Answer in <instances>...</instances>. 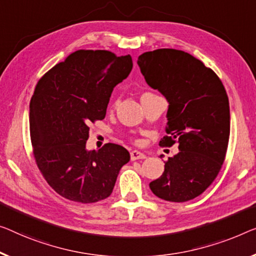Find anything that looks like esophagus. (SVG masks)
Masks as SVG:
<instances>
[{
	"label": "esophagus",
	"instance_id": "esophagus-1",
	"mask_svg": "<svg viewBox=\"0 0 256 256\" xmlns=\"http://www.w3.org/2000/svg\"><path fill=\"white\" fill-rule=\"evenodd\" d=\"M142 158H146V155L142 154V152H140L138 150H132L131 152V160H132V161H136V160H142Z\"/></svg>",
	"mask_w": 256,
	"mask_h": 256
}]
</instances>
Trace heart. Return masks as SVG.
<instances>
[{"mask_svg":"<svg viewBox=\"0 0 256 256\" xmlns=\"http://www.w3.org/2000/svg\"><path fill=\"white\" fill-rule=\"evenodd\" d=\"M144 94H152V93H144Z\"/></svg>","mask_w":256,"mask_h":256,"instance_id":"heart-1","label":"heart"}]
</instances>
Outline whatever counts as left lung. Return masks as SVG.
Listing matches in <instances>:
<instances>
[{
  "mask_svg": "<svg viewBox=\"0 0 256 256\" xmlns=\"http://www.w3.org/2000/svg\"><path fill=\"white\" fill-rule=\"evenodd\" d=\"M138 66L148 85L169 102L161 144L178 142L179 150L164 162V172L150 188L166 201L192 200L212 184L226 160L230 136L226 90L210 68L182 50L144 52Z\"/></svg>",
  "mask_w": 256,
  "mask_h": 256,
  "instance_id": "8db88e82",
  "label": "left lung"
}]
</instances>
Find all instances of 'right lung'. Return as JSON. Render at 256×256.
Listing matches in <instances>:
<instances>
[{"mask_svg":"<svg viewBox=\"0 0 256 256\" xmlns=\"http://www.w3.org/2000/svg\"><path fill=\"white\" fill-rule=\"evenodd\" d=\"M132 57L80 49L42 76L30 104L36 163L60 196L93 204L112 194L130 152L116 144L86 150L90 124L106 117L110 95L128 78Z\"/></svg>","mask_w":256,"mask_h":256,"instance_id":"add662e5","label":"right lung"}]
</instances>
